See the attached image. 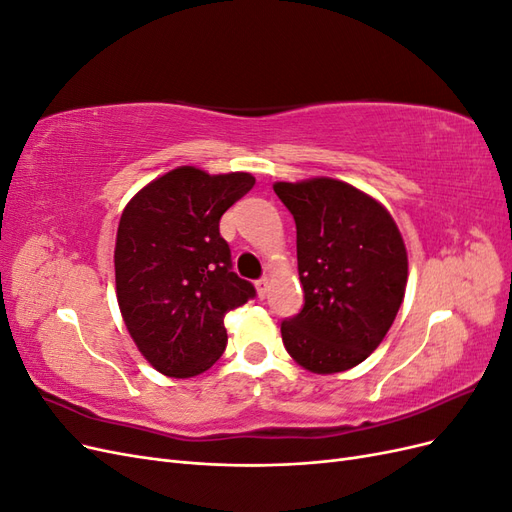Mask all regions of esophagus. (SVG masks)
Returning <instances> with one entry per match:
<instances>
[{"mask_svg": "<svg viewBox=\"0 0 512 512\" xmlns=\"http://www.w3.org/2000/svg\"><path fill=\"white\" fill-rule=\"evenodd\" d=\"M256 292H258L260 299L267 297V292H269V280H267V277H262V280L256 282Z\"/></svg>", "mask_w": 512, "mask_h": 512, "instance_id": "esophagus-1", "label": "esophagus"}]
</instances>
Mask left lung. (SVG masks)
I'll list each match as a JSON object with an SVG mask.
<instances>
[{
    "label": "left lung",
    "mask_w": 512,
    "mask_h": 512,
    "mask_svg": "<svg viewBox=\"0 0 512 512\" xmlns=\"http://www.w3.org/2000/svg\"><path fill=\"white\" fill-rule=\"evenodd\" d=\"M273 190L297 224L305 292L301 314L282 322V342L312 374L352 369L382 344L404 301V237L380 200L346 181H275Z\"/></svg>",
    "instance_id": "obj_1"
}]
</instances>
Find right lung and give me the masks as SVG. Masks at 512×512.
<instances>
[{
	"label": "right lung",
	"mask_w": 512,
	"mask_h": 512,
	"mask_svg": "<svg viewBox=\"0 0 512 512\" xmlns=\"http://www.w3.org/2000/svg\"><path fill=\"white\" fill-rule=\"evenodd\" d=\"M250 173L177 166L121 213L115 288L136 348L168 378L203 374L226 348L224 316L256 290L232 271L220 218L254 188Z\"/></svg>",
	"instance_id": "1"
}]
</instances>
